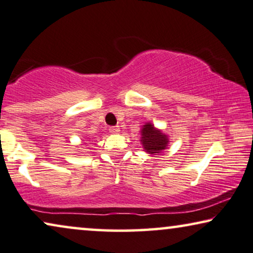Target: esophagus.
<instances>
[{"label": "esophagus", "mask_w": 253, "mask_h": 253, "mask_svg": "<svg viewBox=\"0 0 253 253\" xmlns=\"http://www.w3.org/2000/svg\"><path fill=\"white\" fill-rule=\"evenodd\" d=\"M109 131L111 134H118L119 131H120V128H119V126H113V127H110L109 128Z\"/></svg>", "instance_id": "esophagus-1"}]
</instances>
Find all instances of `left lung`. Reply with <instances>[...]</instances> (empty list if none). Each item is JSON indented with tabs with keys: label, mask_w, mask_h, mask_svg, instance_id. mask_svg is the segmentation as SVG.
Masks as SVG:
<instances>
[{
	"label": "left lung",
	"mask_w": 253,
	"mask_h": 253,
	"mask_svg": "<svg viewBox=\"0 0 253 253\" xmlns=\"http://www.w3.org/2000/svg\"><path fill=\"white\" fill-rule=\"evenodd\" d=\"M141 144L147 154L159 155L169 144V135L156 128L152 123H145L141 129Z\"/></svg>",
	"instance_id": "8db88e82"
}]
</instances>
